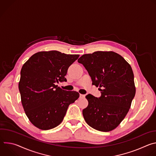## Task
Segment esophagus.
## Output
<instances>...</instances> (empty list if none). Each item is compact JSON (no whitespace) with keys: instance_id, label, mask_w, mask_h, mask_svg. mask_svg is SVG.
<instances>
[{"instance_id":"1","label":"esophagus","mask_w":156,"mask_h":156,"mask_svg":"<svg viewBox=\"0 0 156 156\" xmlns=\"http://www.w3.org/2000/svg\"><path fill=\"white\" fill-rule=\"evenodd\" d=\"M85 98V95L84 94H80V99H83V98Z\"/></svg>"}]
</instances>
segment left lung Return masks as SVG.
<instances>
[{
	"instance_id": "8db88e82",
	"label": "left lung",
	"mask_w": 156,
	"mask_h": 156,
	"mask_svg": "<svg viewBox=\"0 0 156 156\" xmlns=\"http://www.w3.org/2000/svg\"><path fill=\"white\" fill-rule=\"evenodd\" d=\"M83 65L93 84L99 87L101 96H86L88 105L83 110L86 122L93 128L107 132L124 119L136 93L134 74L130 65L113 51H97L83 55Z\"/></svg>"
}]
</instances>
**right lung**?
<instances>
[{
  "instance_id": "right-lung-1",
  "label": "right lung",
  "mask_w": 156,
  "mask_h": 156,
  "mask_svg": "<svg viewBox=\"0 0 156 156\" xmlns=\"http://www.w3.org/2000/svg\"><path fill=\"white\" fill-rule=\"evenodd\" d=\"M79 56L42 51L33 55L22 66L18 84L21 104L36 127L48 130L57 126L69 105L79 98L78 92L65 91L56 85L66 81L69 67Z\"/></svg>"
}]
</instances>
